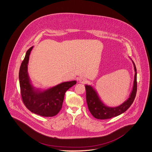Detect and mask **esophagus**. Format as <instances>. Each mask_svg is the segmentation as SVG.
<instances>
[{
  "label": "esophagus",
  "instance_id": "34e87169",
  "mask_svg": "<svg viewBox=\"0 0 152 152\" xmlns=\"http://www.w3.org/2000/svg\"><path fill=\"white\" fill-rule=\"evenodd\" d=\"M79 82L81 84H86L87 82V80L84 77H80L79 79Z\"/></svg>",
  "mask_w": 152,
  "mask_h": 152
}]
</instances>
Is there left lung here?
<instances>
[{"mask_svg": "<svg viewBox=\"0 0 152 152\" xmlns=\"http://www.w3.org/2000/svg\"><path fill=\"white\" fill-rule=\"evenodd\" d=\"M132 60V58H130ZM135 71L133 86L129 97L116 107H108L102 101L97 92L91 86L86 85L87 105L92 115L97 119L105 120L119 116L129 108L133 102L137 92V69L134 63L132 60Z\"/></svg>", "mask_w": 152, "mask_h": 152, "instance_id": "obj_1", "label": "left lung"}]
</instances>
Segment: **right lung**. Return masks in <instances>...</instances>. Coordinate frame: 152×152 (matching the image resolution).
I'll use <instances>...</instances> for the list:
<instances>
[{"label":"right lung","mask_w":152,"mask_h":152,"mask_svg":"<svg viewBox=\"0 0 152 152\" xmlns=\"http://www.w3.org/2000/svg\"><path fill=\"white\" fill-rule=\"evenodd\" d=\"M27 51L20 67L19 79L22 100L31 112L44 117L56 116L62 108L66 91L76 84V81L63 82L45 90L35 88L28 73L29 55L33 48Z\"/></svg>","instance_id":"right-lung-1"}]
</instances>
